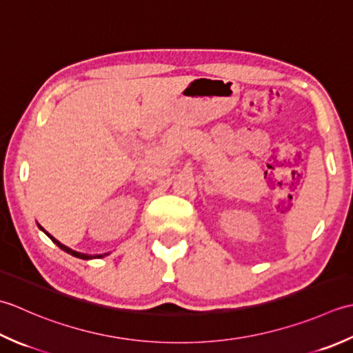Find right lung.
<instances>
[{"label":"right lung","mask_w":353,"mask_h":353,"mask_svg":"<svg viewBox=\"0 0 353 353\" xmlns=\"http://www.w3.org/2000/svg\"><path fill=\"white\" fill-rule=\"evenodd\" d=\"M38 227H39V230H42V232H44L50 239H52L57 247H59L61 250H63L65 251V253H68V254H71V256H74V257H79V259H83V261H90V259H100V257H105V256H108L110 253H103V254H86V253H79V251H74V250H71L70 247H67V245H63V243H61L59 241L56 239V237H53L52 234H50L48 232H46L44 228H42L39 224H38Z\"/></svg>","instance_id":"1"}]
</instances>
